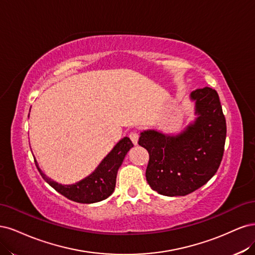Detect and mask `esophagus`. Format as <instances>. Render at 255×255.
Segmentation results:
<instances>
[{
	"label": "esophagus",
	"instance_id": "1",
	"mask_svg": "<svg viewBox=\"0 0 255 255\" xmlns=\"http://www.w3.org/2000/svg\"><path fill=\"white\" fill-rule=\"evenodd\" d=\"M129 137L131 139V142H132L134 145L137 144V141H138V133L136 132V131H132V132L129 133Z\"/></svg>",
	"mask_w": 255,
	"mask_h": 255
}]
</instances>
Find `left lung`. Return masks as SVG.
Listing matches in <instances>:
<instances>
[{"label":"left lung","mask_w":255,"mask_h":255,"mask_svg":"<svg viewBox=\"0 0 255 255\" xmlns=\"http://www.w3.org/2000/svg\"><path fill=\"white\" fill-rule=\"evenodd\" d=\"M198 117L178 135L146 130L138 145L149 153L146 180L164 196H185L216 174L223 160L226 119L215 90L205 87L192 92Z\"/></svg>","instance_id":"1"}]
</instances>
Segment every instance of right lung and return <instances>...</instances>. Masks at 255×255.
Segmentation results:
<instances>
[{"mask_svg":"<svg viewBox=\"0 0 255 255\" xmlns=\"http://www.w3.org/2000/svg\"><path fill=\"white\" fill-rule=\"evenodd\" d=\"M131 147L133 144L129 137L122 138L91 175L72 185H62L53 181L41 171L36 160L35 163L45 181L68 199L79 203H94L105 200L113 193L118 170Z\"/></svg>","mask_w":255,"mask_h":255,"instance_id":"add662e5","label":"right lung"}]
</instances>
